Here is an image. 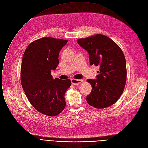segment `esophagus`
Wrapping results in <instances>:
<instances>
[{
	"label": "esophagus",
	"instance_id": "obj_1",
	"mask_svg": "<svg viewBox=\"0 0 148 148\" xmlns=\"http://www.w3.org/2000/svg\"><path fill=\"white\" fill-rule=\"evenodd\" d=\"M83 80L82 79H71V82H72V84L74 86L75 85H77L79 84V83H80L81 82H82Z\"/></svg>",
	"mask_w": 148,
	"mask_h": 148
}]
</instances>
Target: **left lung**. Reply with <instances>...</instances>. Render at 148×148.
<instances>
[{
  "instance_id": "8db88e82",
  "label": "left lung",
  "mask_w": 148,
  "mask_h": 148,
  "mask_svg": "<svg viewBox=\"0 0 148 148\" xmlns=\"http://www.w3.org/2000/svg\"><path fill=\"white\" fill-rule=\"evenodd\" d=\"M77 42L88 53L90 65L100 68L96 79L87 80L92 87L86 97L87 103L97 108L112 105L121 96L126 83V61L123 51L102 34L78 39Z\"/></svg>"
}]
</instances>
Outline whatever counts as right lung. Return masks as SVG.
Masks as SVG:
<instances>
[{"mask_svg":"<svg viewBox=\"0 0 148 148\" xmlns=\"http://www.w3.org/2000/svg\"><path fill=\"white\" fill-rule=\"evenodd\" d=\"M68 40L44 37L29 44L21 62L20 76L23 90L40 112L55 116L65 107V93L69 79H53L51 71L59 64V53Z\"/></svg>","mask_w":148,"mask_h":148,"instance_id":"add662e5","label":"right lung"}]
</instances>
